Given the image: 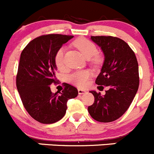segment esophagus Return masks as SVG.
<instances>
[{
    "mask_svg": "<svg viewBox=\"0 0 154 154\" xmlns=\"http://www.w3.org/2000/svg\"><path fill=\"white\" fill-rule=\"evenodd\" d=\"M87 93V90H82V89H78V93L80 95L84 94V93Z\"/></svg>",
    "mask_w": 154,
    "mask_h": 154,
    "instance_id": "34e87169",
    "label": "esophagus"
}]
</instances>
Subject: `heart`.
<instances>
[{
	"mask_svg": "<svg viewBox=\"0 0 154 154\" xmlns=\"http://www.w3.org/2000/svg\"><path fill=\"white\" fill-rule=\"evenodd\" d=\"M74 45L78 48L80 52L84 54L86 58H90L96 54L97 47L90 40L84 38H80L74 42ZM65 48L64 47L57 50L54 57V62L57 68L61 69L64 67V56ZM94 61H97V58H94ZM91 73L89 70H80L70 74L68 80L74 85L78 87H84L87 84V80L90 78Z\"/></svg>",
	"mask_w": 154,
	"mask_h": 154,
	"instance_id": "1",
	"label": "heart"
}]
</instances>
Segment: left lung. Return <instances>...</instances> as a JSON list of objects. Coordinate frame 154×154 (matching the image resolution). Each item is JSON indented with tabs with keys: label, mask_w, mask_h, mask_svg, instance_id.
I'll list each match as a JSON object with an SVG mask.
<instances>
[{
	"label": "left lung",
	"mask_w": 154,
	"mask_h": 154,
	"mask_svg": "<svg viewBox=\"0 0 154 154\" xmlns=\"http://www.w3.org/2000/svg\"><path fill=\"white\" fill-rule=\"evenodd\" d=\"M104 54L101 72L96 84L109 87L104 96L91 90L94 103L88 107L91 117L100 122H111L122 116L130 106L139 87L138 63L134 52L121 38L91 36Z\"/></svg>",
	"instance_id": "obj_1"
}]
</instances>
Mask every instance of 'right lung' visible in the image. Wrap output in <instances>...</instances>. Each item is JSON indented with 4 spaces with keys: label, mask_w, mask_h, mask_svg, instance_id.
I'll list each match as a JSON object with an SVG mask.
<instances>
[{
    "label": "right lung",
    "mask_w": 154,
    "mask_h": 154,
    "mask_svg": "<svg viewBox=\"0 0 154 154\" xmlns=\"http://www.w3.org/2000/svg\"><path fill=\"white\" fill-rule=\"evenodd\" d=\"M72 35L51 34L32 40L23 50L17 75V87L26 110L37 122L52 124L61 120L69 99L78 95L76 87L65 84L61 92L51 93L57 66L54 57Z\"/></svg>",
    "instance_id": "right-lung-1"
}]
</instances>
